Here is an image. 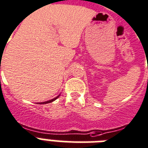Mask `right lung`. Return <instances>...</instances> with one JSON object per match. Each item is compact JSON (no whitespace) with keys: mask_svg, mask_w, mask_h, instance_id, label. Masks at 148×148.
Listing matches in <instances>:
<instances>
[{"mask_svg":"<svg viewBox=\"0 0 148 148\" xmlns=\"http://www.w3.org/2000/svg\"><path fill=\"white\" fill-rule=\"evenodd\" d=\"M59 96H60V95H58V97H56V98H54V99H51V100H49V101H46V102H43V103H40L39 104H46V103H51V102H53L54 100H56V99H57V98H58V97H59Z\"/></svg>","mask_w":148,"mask_h":148,"instance_id":"add662e5","label":"right lung"}]
</instances>
